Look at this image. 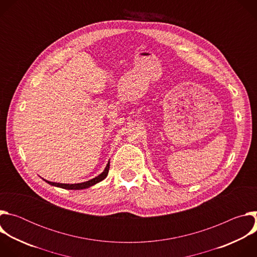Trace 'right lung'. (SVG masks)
Returning a JSON list of instances; mask_svg holds the SVG:
<instances>
[{
    "mask_svg": "<svg viewBox=\"0 0 257 257\" xmlns=\"http://www.w3.org/2000/svg\"><path fill=\"white\" fill-rule=\"evenodd\" d=\"M108 169H109V162L107 163L104 171L98 175L97 177L89 180V181H86V182H83V183H77V184H62V183H55V182H50V181H46L48 182L49 184L53 185V186H57V187H60V188H64V189H69V190H79V189H85V188H88L94 184H96V183L102 181L106 176H107V173H108Z\"/></svg>",
    "mask_w": 257,
    "mask_h": 257,
    "instance_id": "obj_1",
    "label": "right lung"
}]
</instances>
